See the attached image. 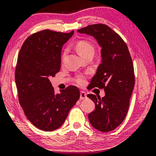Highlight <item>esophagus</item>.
Instances as JSON below:
<instances>
[{
    "label": "esophagus",
    "instance_id": "34e87169",
    "mask_svg": "<svg viewBox=\"0 0 156 156\" xmlns=\"http://www.w3.org/2000/svg\"><path fill=\"white\" fill-rule=\"evenodd\" d=\"M87 98V94H86V92H83V91H81L80 92V99L81 100H84Z\"/></svg>",
    "mask_w": 156,
    "mask_h": 156
}]
</instances>
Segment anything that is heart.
<instances>
[{
	"mask_svg": "<svg viewBox=\"0 0 156 156\" xmlns=\"http://www.w3.org/2000/svg\"><path fill=\"white\" fill-rule=\"evenodd\" d=\"M76 50H77L81 57H83V58H85L86 56L94 53V47L91 43L87 41H78L76 44ZM67 52H68L67 49L64 50L63 53H62V59H64L66 57ZM75 82L76 83V84L79 85H85L86 83L85 76L84 75L77 76L75 78Z\"/></svg>",
	"mask_w": 156,
	"mask_h": 156,
	"instance_id": "b5f03b06",
	"label": "heart"
}]
</instances>
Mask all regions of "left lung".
I'll return each instance as SVG.
<instances>
[{"mask_svg": "<svg viewBox=\"0 0 156 156\" xmlns=\"http://www.w3.org/2000/svg\"><path fill=\"white\" fill-rule=\"evenodd\" d=\"M78 32L93 36L102 48V62L92 78L89 90L104 89L105 96L87 95L95 104L94 111L88 118L95 129L112 131L121 124L128 111L135 83L131 55L125 42L107 25H89Z\"/></svg>", "mask_w": 156, "mask_h": 156, "instance_id": "obj_1", "label": "left lung"}]
</instances>
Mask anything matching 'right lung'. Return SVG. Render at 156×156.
I'll return each instance as SVG.
<instances>
[{
  "instance_id": "1",
  "label": "right lung",
  "mask_w": 156,
  "mask_h": 156,
  "mask_svg": "<svg viewBox=\"0 0 156 156\" xmlns=\"http://www.w3.org/2000/svg\"><path fill=\"white\" fill-rule=\"evenodd\" d=\"M73 33L38 31L25 40L19 53L15 69L19 102L27 119L43 131L59 128L80 98L73 85L56 94L49 80L60 71L62 46Z\"/></svg>"
}]
</instances>
